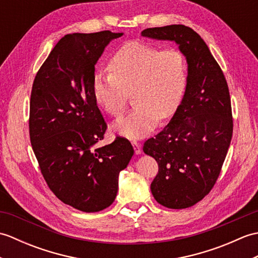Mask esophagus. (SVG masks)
<instances>
[{"mask_svg":"<svg viewBox=\"0 0 258 258\" xmlns=\"http://www.w3.org/2000/svg\"><path fill=\"white\" fill-rule=\"evenodd\" d=\"M132 145H133V147H134L135 154H138V155H140V154H141V153H142V147H141V144L139 143V142H136V141H133V142H132Z\"/></svg>","mask_w":258,"mask_h":258,"instance_id":"esophagus-1","label":"esophagus"}]
</instances>
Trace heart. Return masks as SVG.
Wrapping results in <instances>:
<instances>
[{"label":"heart","instance_id":"heart-1","mask_svg":"<svg viewBox=\"0 0 258 258\" xmlns=\"http://www.w3.org/2000/svg\"><path fill=\"white\" fill-rule=\"evenodd\" d=\"M111 74L96 72L92 90L95 102L112 116H120L133 93L135 108L113 124L127 139H142L156 127L161 118L176 112L187 84V65L176 48L149 43H125L108 62Z\"/></svg>","mask_w":258,"mask_h":258}]
</instances>
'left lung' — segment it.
Returning <instances> with one entry per match:
<instances>
[{
  "label": "left lung",
  "instance_id": "obj_1",
  "mask_svg": "<svg viewBox=\"0 0 258 258\" xmlns=\"http://www.w3.org/2000/svg\"><path fill=\"white\" fill-rule=\"evenodd\" d=\"M145 37L172 41L187 62L183 100L162 132L143 151L155 158L158 173L151 184L161 205L179 210L195 205L215 185L233 135L227 82L204 40L182 24L152 27Z\"/></svg>",
  "mask_w": 258,
  "mask_h": 258
}]
</instances>
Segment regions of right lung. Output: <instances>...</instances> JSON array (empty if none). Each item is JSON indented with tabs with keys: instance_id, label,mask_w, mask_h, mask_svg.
I'll return each mask as SVG.
<instances>
[{
	"instance_id": "right-lung-1",
	"label": "right lung",
	"mask_w": 258,
	"mask_h": 258,
	"mask_svg": "<svg viewBox=\"0 0 258 258\" xmlns=\"http://www.w3.org/2000/svg\"><path fill=\"white\" fill-rule=\"evenodd\" d=\"M123 33H73L57 42L33 82L30 139L48 187L64 204L100 212L114 202L134 154L124 138L98 147L107 125L93 96L95 64Z\"/></svg>"
}]
</instances>
